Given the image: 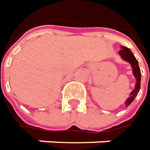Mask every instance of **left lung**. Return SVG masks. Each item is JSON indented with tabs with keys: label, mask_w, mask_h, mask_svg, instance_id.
Returning <instances> with one entry per match:
<instances>
[{
	"label": "left lung",
	"mask_w": 150,
	"mask_h": 150,
	"mask_svg": "<svg viewBox=\"0 0 150 150\" xmlns=\"http://www.w3.org/2000/svg\"><path fill=\"white\" fill-rule=\"evenodd\" d=\"M119 54L120 56L124 59V60L128 61V63L131 64L132 68V73L134 74V77L137 79V83H136V86L133 91H132L130 94V96L128 98V99L125 102V105L126 107H128L129 104L131 103L132 101L134 100V98L137 97L138 92L141 88V70H140V67L138 65L137 60L135 58L133 53L132 52L131 50L125 47H122V49L119 52Z\"/></svg>",
	"instance_id": "obj_1"
}]
</instances>
